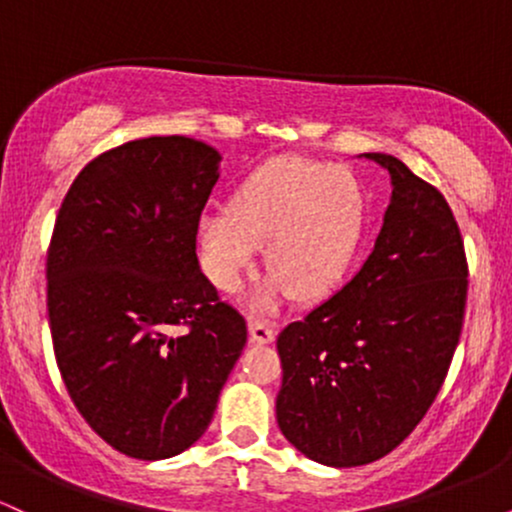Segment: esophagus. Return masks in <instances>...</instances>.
Wrapping results in <instances>:
<instances>
[{"label": "esophagus", "mask_w": 512, "mask_h": 512, "mask_svg": "<svg viewBox=\"0 0 512 512\" xmlns=\"http://www.w3.org/2000/svg\"><path fill=\"white\" fill-rule=\"evenodd\" d=\"M276 337V327L274 322L269 320H260V317H252L250 320V339L255 344H269L274 342Z\"/></svg>", "instance_id": "esophagus-1"}]
</instances>
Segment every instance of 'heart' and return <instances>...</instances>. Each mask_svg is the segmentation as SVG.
<instances>
[{
    "instance_id": "b5f03b06",
    "label": "heart",
    "mask_w": 512,
    "mask_h": 512,
    "mask_svg": "<svg viewBox=\"0 0 512 512\" xmlns=\"http://www.w3.org/2000/svg\"><path fill=\"white\" fill-rule=\"evenodd\" d=\"M368 223L361 180L346 166L276 158L257 168L228 202L199 221L204 272L223 293L245 284L264 246L274 293L320 298L349 272Z\"/></svg>"
}]
</instances>
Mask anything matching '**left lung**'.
<instances>
[{
    "instance_id": "1",
    "label": "left lung",
    "mask_w": 512,
    "mask_h": 512,
    "mask_svg": "<svg viewBox=\"0 0 512 512\" xmlns=\"http://www.w3.org/2000/svg\"><path fill=\"white\" fill-rule=\"evenodd\" d=\"M383 228L363 267L276 337V421L330 467L385 457L419 426L448 375L467 305V255L448 199L395 156Z\"/></svg>"
}]
</instances>
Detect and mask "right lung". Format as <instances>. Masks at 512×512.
I'll list each match as a JSON object with an SVG mask.
<instances>
[{"mask_svg": "<svg viewBox=\"0 0 512 512\" xmlns=\"http://www.w3.org/2000/svg\"><path fill=\"white\" fill-rule=\"evenodd\" d=\"M216 180L211 146L134 139L86 163L52 228L57 368L86 424L134 460L173 457L207 431L248 342L195 252Z\"/></svg>", "mask_w": 512, "mask_h": 512, "instance_id": "right-lung-1", "label": "right lung"}]
</instances>
